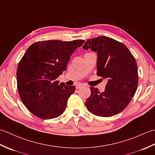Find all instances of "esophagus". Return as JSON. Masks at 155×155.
<instances>
[{
	"mask_svg": "<svg viewBox=\"0 0 155 155\" xmlns=\"http://www.w3.org/2000/svg\"><path fill=\"white\" fill-rule=\"evenodd\" d=\"M81 87H83V84H81V83H78V84H76V88H77V89H78V88H79Z\"/></svg>",
	"mask_w": 155,
	"mask_h": 155,
	"instance_id": "1",
	"label": "esophagus"
}]
</instances>
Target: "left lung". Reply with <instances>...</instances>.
<instances>
[{
	"instance_id": "1",
	"label": "left lung",
	"mask_w": 155,
	"mask_h": 155,
	"mask_svg": "<svg viewBox=\"0 0 155 155\" xmlns=\"http://www.w3.org/2000/svg\"><path fill=\"white\" fill-rule=\"evenodd\" d=\"M83 48L97 52V74L108 80L103 93L91 87V94L85 103L87 109L98 117L118 114L136 93L139 78L135 58L124 44L107 37L89 39Z\"/></svg>"
}]
</instances>
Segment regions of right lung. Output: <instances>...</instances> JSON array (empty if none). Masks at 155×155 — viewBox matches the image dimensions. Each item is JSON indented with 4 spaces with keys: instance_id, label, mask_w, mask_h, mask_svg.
Returning a JSON list of instances; mask_svg holds the SVG:
<instances>
[{
    "instance_id": "1",
    "label": "right lung",
    "mask_w": 155,
    "mask_h": 155,
    "mask_svg": "<svg viewBox=\"0 0 155 155\" xmlns=\"http://www.w3.org/2000/svg\"><path fill=\"white\" fill-rule=\"evenodd\" d=\"M83 40L38 41L31 45L19 62L16 72L19 96L31 113L42 119L60 116L75 87L59 83L71 56Z\"/></svg>"
}]
</instances>
